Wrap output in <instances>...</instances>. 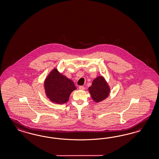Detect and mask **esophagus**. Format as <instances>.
<instances>
[{
    "label": "esophagus",
    "instance_id": "34e87169",
    "mask_svg": "<svg viewBox=\"0 0 159 159\" xmlns=\"http://www.w3.org/2000/svg\"><path fill=\"white\" fill-rule=\"evenodd\" d=\"M79 89L80 90H85V87L84 86H79Z\"/></svg>",
    "mask_w": 159,
    "mask_h": 159
}]
</instances>
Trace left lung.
<instances>
[{"label":"left lung","instance_id":"obj_1","mask_svg":"<svg viewBox=\"0 0 159 159\" xmlns=\"http://www.w3.org/2000/svg\"><path fill=\"white\" fill-rule=\"evenodd\" d=\"M88 90L91 98L96 102L105 100L109 96L111 92L110 86L103 76H98L94 78Z\"/></svg>","mask_w":159,"mask_h":159}]
</instances>
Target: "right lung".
<instances>
[{"label": "right lung", "mask_w": 159, "mask_h": 159, "mask_svg": "<svg viewBox=\"0 0 159 159\" xmlns=\"http://www.w3.org/2000/svg\"><path fill=\"white\" fill-rule=\"evenodd\" d=\"M44 88L46 96L57 104L68 102L70 94L77 89L73 81L60 73L57 68L52 70L45 78Z\"/></svg>", "instance_id": "1"}]
</instances>
